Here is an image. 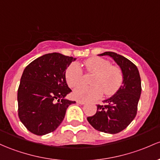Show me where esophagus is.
Returning <instances> with one entry per match:
<instances>
[{
	"label": "esophagus",
	"instance_id": "obj_1",
	"mask_svg": "<svg viewBox=\"0 0 160 160\" xmlns=\"http://www.w3.org/2000/svg\"><path fill=\"white\" fill-rule=\"evenodd\" d=\"M77 102L79 104H81V105H83L85 103L84 101H82V100H77Z\"/></svg>",
	"mask_w": 160,
	"mask_h": 160
}]
</instances>
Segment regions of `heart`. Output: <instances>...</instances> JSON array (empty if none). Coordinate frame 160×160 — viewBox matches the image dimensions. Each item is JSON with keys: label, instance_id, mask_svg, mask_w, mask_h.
Returning <instances> with one entry per match:
<instances>
[{"label": "heart", "instance_id": "heart-1", "mask_svg": "<svg viewBox=\"0 0 160 160\" xmlns=\"http://www.w3.org/2000/svg\"><path fill=\"white\" fill-rule=\"evenodd\" d=\"M87 71L95 73L91 84L81 85L73 90V97L76 100L90 101L100 98L102 92L105 95H112L119 90L123 80L122 70L112 66L109 60L100 58H92L84 62ZM65 78L69 87H75L81 83L83 72L77 63H72L67 67Z\"/></svg>", "mask_w": 160, "mask_h": 160}]
</instances>
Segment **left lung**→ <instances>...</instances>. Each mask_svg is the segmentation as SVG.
<instances>
[{
  "mask_svg": "<svg viewBox=\"0 0 160 160\" xmlns=\"http://www.w3.org/2000/svg\"><path fill=\"white\" fill-rule=\"evenodd\" d=\"M106 55L113 59L122 70V84L114 95L104 100L106 105H97L96 114L87 117V120L97 130L115 134L127 128L137 115L141 79L137 66L128 59L110 51L99 56Z\"/></svg>",
  "mask_w": 160,
  "mask_h": 160,
  "instance_id": "left-lung-1",
  "label": "left lung"
}]
</instances>
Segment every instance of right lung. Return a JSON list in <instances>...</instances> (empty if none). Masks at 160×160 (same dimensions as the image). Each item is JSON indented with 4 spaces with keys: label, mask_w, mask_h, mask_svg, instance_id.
Returning a JSON list of instances; mask_svg holds the SVG:
<instances>
[{
    "label": "right lung",
    "mask_w": 160,
    "mask_h": 160,
    "mask_svg": "<svg viewBox=\"0 0 160 160\" xmlns=\"http://www.w3.org/2000/svg\"><path fill=\"white\" fill-rule=\"evenodd\" d=\"M76 60L59 53L44 54L28 64L18 91V117L32 133L53 132L64 119L67 107L75 101L65 99L71 92L65 72Z\"/></svg>",
    "instance_id": "obj_1"
}]
</instances>
